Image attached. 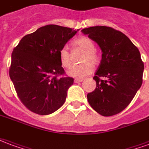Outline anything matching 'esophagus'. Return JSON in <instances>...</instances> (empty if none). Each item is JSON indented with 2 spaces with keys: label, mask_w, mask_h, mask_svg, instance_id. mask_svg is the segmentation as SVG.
I'll list each match as a JSON object with an SVG mask.
<instances>
[{
  "label": "esophagus",
  "mask_w": 149,
  "mask_h": 149,
  "mask_svg": "<svg viewBox=\"0 0 149 149\" xmlns=\"http://www.w3.org/2000/svg\"><path fill=\"white\" fill-rule=\"evenodd\" d=\"M83 81V79H75L74 82L75 83H80V82H82Z\"/></svg>",
  "instance_id": "1"
}]
</instances>
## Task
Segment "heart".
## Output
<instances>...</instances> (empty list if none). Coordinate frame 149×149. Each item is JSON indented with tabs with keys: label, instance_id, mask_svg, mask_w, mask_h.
<instances>
[{
	"label": "heart",
	"instance_id": "b5f03b06",
	"mask_svg": "<svg viewBox=\"0 0 149 149\" xmlns=\"http://www.w3.org/2000/svg\"><path fill=\"white\" fill-rule=\"evenodd\" d=\"M72 45L75 48H78L83 50L84 53L81 58V61H82V63L72 66L68 71V74L72 77L82 78L92 72L93 69V64L97 65L100 63V56L95 50V43L89 37H78L74 40ZM59 59L63 67L68 68L71 65L70 54L66 48H62L60 49Z\"/></svg>",
	"mask_w": 149,
	"mask_h": 149
}]
</instances>
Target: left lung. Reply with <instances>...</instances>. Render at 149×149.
Returning a JSON list of instances; mask_svg holds the SVG:
<instances>
[{"instance_id":"1","label":"left lung","mask_w":149,"mask_h":149,"mask_svg":"<svg viewBox=\"0 0 149 149\" xmlns=\"http://www.w3.org/2000/svg\"><path fill=\"white\" fill-rule=\"evenodd\" d=\"M81 31L103 52L93 77L97 87L87 95L88 101L104 116L118 114L130 104L143 82L144 65L140 51L126 35L111 27L94 26Z\"/></svg>"}]
</instances>
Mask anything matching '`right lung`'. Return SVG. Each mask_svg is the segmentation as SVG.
Here are the masks:
<instances>
[{
    "label": "right lung",
    "mask_w": 149,
    "mask_h": 149,
    "mask_svg": "<svg viewBox=\"0 0 149 149\" xmlns=\"http://www.w3.org/2000/svg\"><path fill=\"white\" fill-rule=\"evenodd\" d=\"M77 31L49 24L25 35L12 52L9 77L21 103L49 115L64 104L73 78L65 76L59 51Z\"/></svg>",
    "instance_id": "obj_1"
}]
</instances>
